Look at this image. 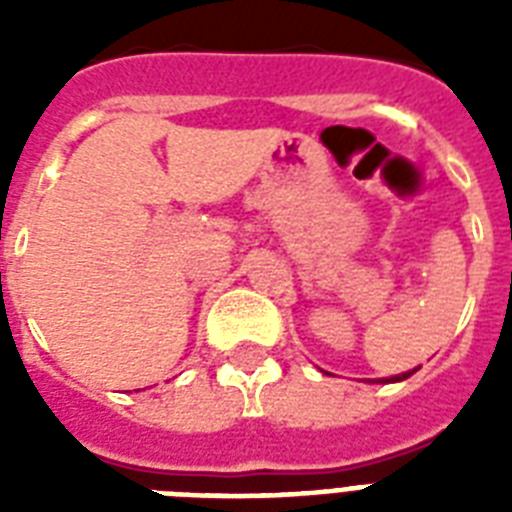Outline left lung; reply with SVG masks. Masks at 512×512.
Returning a JSON list of instances; mask_svg holds the SVG:
<instances>
[{"mask_svg":"<svg viewBox=\"0 0 512 512\" xmlns=\"http://www.w3.org/2000/svg\"><path fill=\"white\" fill-rule=\"evenodd\" d=\"M412 372H404V374H398V377H390V380H406Z\"/></svg>","mask_w":512,"mask_h":512,"instance_id":"obj_1","label":"left lung"}]
</instances>
